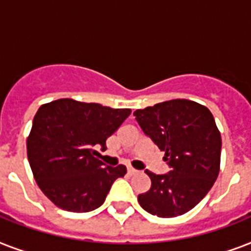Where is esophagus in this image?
Listing matches in <instances>:
<instances>
[{
    "instance_id": "obj_1",
    "label": "esophagus",
    "mask_w": 251,
    "mask_h": 251,
    "mask_svg": "<svg viewBox=\"0 0 251 251\" xmlns=\"http://www.w3.org/2000/svg\"><path fill=\"white\" fill-rule=\"evenodd\" d=\"M135 173H137V171H135V169H134V168H127V175H135Z\"/></svg>"
}]
</instances>
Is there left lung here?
Here are the masks:
<instances>
[{"instance_id":"left-lung-1","label":"left lung","mask_w":251,"mask_h":251,"mask_svg":"<svg viewBox=\"0 0 251 251\" xmlns=\"http://www.w3.org/2000/svg\"><path fill=\"white\" fill-rule=\"evenodd\" d=\"M143 133L164 151L167 175L146 171L151 187L138 195L143 210L159 218H176L194 208L220 171L222 137L214 116L202 104L175 99L134 112Z\"/></svg>"}]
</instances>
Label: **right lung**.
Instances as JSON below:
<instances>
[{"mask_svg":"<svg viewBox=\"0 0 251 251\" xmlns=\"http://www.w3.org/2000/svg\"><path fill=\"white\" fill-rule=\"evenodd\" d=\"M131 110L96 102L58 99L39 108L27 138L33 178L57 207L88 212L104 203L112 183L126 175L125 165L105 167L98 146L129 117Z\"/></svg>","mask_w":251,"mask_h":251,"instance_id":"right-lung-1","label":"right lung"}]
</instances>
